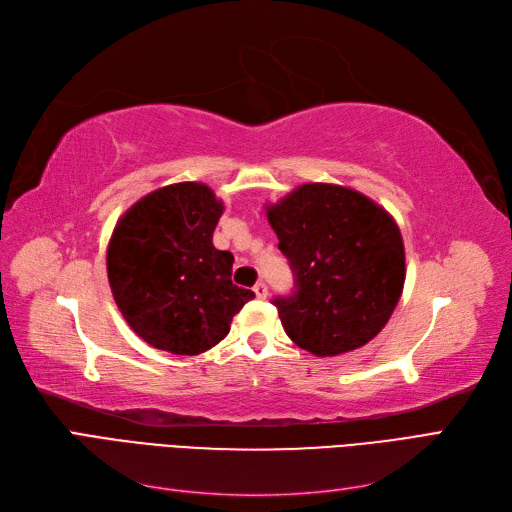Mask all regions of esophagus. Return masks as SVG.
I'll return each mask as SVG.
<instances>
[{
    "instance_id": "34e87169",
    "label": "esophagus",
    "mask_w": 512,
    "mask_h": 512,
    "mask_svg": "<svg viewBox=\"0 0 512 512\" xmlns=\"http://www.w3.org/2000/svg\"><path fill=\"white\" fill-rule=\"evenodd\" d=\"M254 292H256V297H258V299H267L269 288H267V284H265V282H258V284L254 286Z\"/></svg>"
}]
</instances>
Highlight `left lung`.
I'll use <instances>...</instances> for the list:
<instances>
[{"mask_svg": "<svg viewBox=\"0 0 512 512\" xmlns=\"http://www.w3.org/2000/svg\"><path fill=\"white\" fill-rule=\"evenodd\" d=\"M267 220L294 273L290 297L273 299L286 335L316 356L371 342L406 282L393 215L344 185L303 183L267 207Z\"/></svg>", "mask_w": 512, "mask_h": 512, "instance_id": "left-lung-1", "label": "left lung"}]
</instances>
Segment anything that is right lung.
<instances>
[{"label": "right lung", "mask_w": 512, "mask_h": 512, "mask_svg": "<svg viewBox=\"0 0 512 512\" xmlns=\"http://www.w3.org/2000/svg\"><path fill=\"white\" fill-rule=\"evenodd\" d=\"M224 203L205 183L143 196L117 222L106 271L119 312L153 348L194 356L220 344L254 292L232 284L230 252L215 250Z\"/></svg>", "instance_id": "add662e5"}]
</instances>
